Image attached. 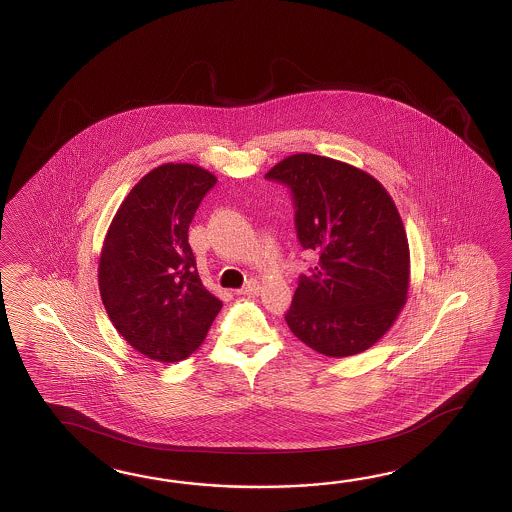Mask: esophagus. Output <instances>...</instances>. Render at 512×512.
Here are the masks:
<instances>
[{"mask_svg": "<svg viewBox=\"0 0 512 512\" xmlns=\"http://www.w3.org/2000/svg\"><path fill=\"white\" fill-rule=\"evenodd\" d=\"M261 291V285L260 282H256V280H251V282L247 283L245 287H241V289H238L236 293L238 294H260Z\"/></svg>", "mask_w": 512, "mask_h": 512, "instance_id": "1", "label": "esophagus"}]
</instances>
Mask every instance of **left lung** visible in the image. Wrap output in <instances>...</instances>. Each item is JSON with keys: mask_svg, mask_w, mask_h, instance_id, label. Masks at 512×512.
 I'll use <instances>...</instances> for the list:
<instances>
[{"mask_svg": "<svg viewBox=\"0 0 512 512\" xmlns=\"http://www.w3.org/2000/svg\"><path fill=\"white\" fill-rule=\"evenodd\" d=\"M291 188L296 234L320 254L300 276L285 322L309 348L340 359L370 349L403 311L410 247L388 190L353 164L294 153L265 174Z\"/></svg>", "mask_w": 512, "mask_h": 512, "instance_id": "8db88e82", "label": "left lung"}]
</instances>
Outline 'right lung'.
Segmentation results:
<instances>
[{"label": "right lung", "instance_id": "add662e5", "mask_svg": "<svg viewBox=\"0 0 512 512\" xmlns=\"http://www.w3.org/2000/svg\"><path fill=\"white\" fill-rule=\"evenodd\" d=\"M216 175L166 163L133 186L109 223L98 291L131 348L157 362L190 357L221 309L197 274L188 227Z\"/></svg>", "mask_w": 512, "mask_h": 512}]
</instances>
